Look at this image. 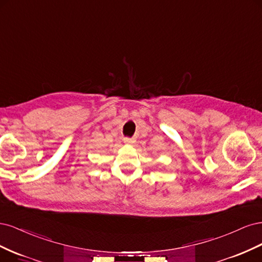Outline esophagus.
I'll use <instances>...</instances> for the list:
<instances>
[{
  "label": "esophagus",
  "mask_w": 262,
  "mask_h": 262,
  "mask_svg": "<svg viewBox=\"0 0 262 262\" xmlns=\"http://www.w3.org/2000/svg\"><path fill=\"white\" fill-rule=\"evenodd\" d=\"M123 141H124V143H133V140H132V139H128V138H125Z\"/></svg>",
  "instance_id": "1"
}]
</instances>
